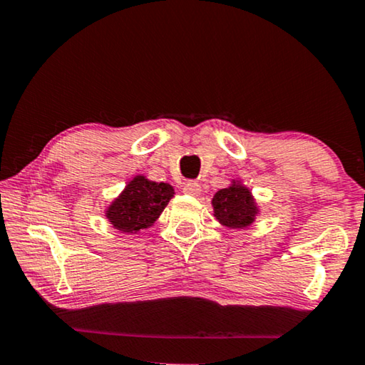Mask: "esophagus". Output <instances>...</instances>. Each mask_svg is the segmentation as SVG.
<instances>
[{
	"label": "esophagus",
	"mask_w": 365,
	"mask_h": 365,
	"mask_svg": "<svg viewBox=\"0 0 365 365\" xmlns=\"http://www.w3.org/2000/svg\"><path fill=\"white\" fill-rule=\"evenodd\" d=\"M183 193L190 196H198L201 193V187L198 182H187L183 185Z\"/></svg>",
	"instance_id": "34e87169"
}]
</instances>
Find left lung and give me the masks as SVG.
Here are the masks:
<instances>
[{
    "label": "left lung",
    "mask_w": 365,
    "mask_h": 365,
    "mask_svg": "<svg viewBox=\"0 0 365 365\" xmlns=\"http://www.w3.org/2000/svg\"><path fill=\"white\" fill-rule=\"evenodd\" d=\"M211 203L214 217L229 229H247L258 214V206L252 192L239 180H232L230 187L219 190Z\"/></svg>",
    "instance_id": "8db88e82"
}]
</instances>
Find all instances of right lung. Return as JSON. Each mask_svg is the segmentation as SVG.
<instances>
[{
	"mask_svg": "<svg viewBox=\"0 0 365 365\" xmlns=\"http://www.w3.org/2000/svg\"><path fill=\"white\" fill-rule=\"evenodd\" d=\"M172 196V185L136 175L107 207L106 216L108 222L121 232H140L141 229L151 227L158 221Z\"/></svg>",
	"mask_w": 365,
	"mask_h": 365,
	"instance_id": "obj_1",
	"label": "right lung"
}]
</instances>
